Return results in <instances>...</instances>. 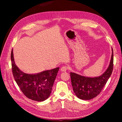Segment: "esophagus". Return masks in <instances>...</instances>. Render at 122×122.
<instances>
[{
    "label": "esophagus",
    "mask_w": 122,
    "mask_h": 122,
    "mask_svg": "<svg viewBox=\"0 0 122 122\" xmlns=\"http://www.w3.org/2000/svg\"><path fill=\"white\" fill-rule=\"evenodd\" d=\"M68 67L67 66H64L63 67H62L61 69V71L62 72H66L68 69Z\"/></svg>",
    "instance_id": "obj_1"
}]
</instances>
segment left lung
Instances as JSON below:
<instances>
[{"instance_id":"obj_1","label":"left lung","mask_w":122,"mask_h":122,"mask_svg":"<svg viewBox=\"0 0 122 122\" xmlns=\"http://www.w3.org/2000/svg\"><path fill=\"white\" fill-rule=\"evenodd\" d=\"M113 67V55L112 48L111 60L106 71L100 76L87 77L75 73H70L73 89L78 98L82 100L93 99L101 93L112 72Z\"/></svg>"}]
</instances>
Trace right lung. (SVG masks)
Wrapping results in <instances>:
<instances>
[{"label": "right lung", "mask_w": 122, "mask_h": 122, "mask_svg": "<svg viewBox=\"0 0 122 122\" xmlns=\"http://www.w3.org/2000/svg\"><path fill=\"white\" fill-rule=\"evenodd\" d=\"M14 78L26 97L36 101H43L49 97L60 68L35 74L21 71L15 63L13 49L10 55Z\"/></svg>", "instance_id": "1"}]
</instances>
